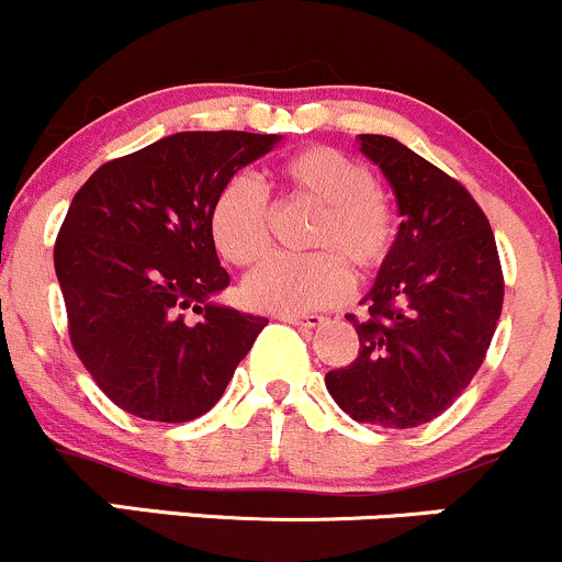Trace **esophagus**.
<instances>
[{"label": "esophagus", "mask_w": 562, "mask_h": 562, "mask_svg": "<svg viewBox=\"0 0 562 562\" xmlns=\"http://www.w3.org/2000/svg\"><path fill=\"white\" fill-rule=\"evenodd\" d=\"M277 317H280L282 323H293V326H301V328H317L326 323V317L323 315H291V312H282V315Z\"/></svg>", "instance_id": "obj_1"}]
</instances>
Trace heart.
I'll return each instance as SVG.
<instances>
[{
	"label": "heart",
	"instance_id": "1",
	"mask_svg": "<svg viewBox=\"0 0 562 562\" xmlns=\"http://www.w3.org/2000/svg\"><path fill=\"white\" fill-rule=\"evenodd\" d=\"M280 188L291 202L315 206L304 245L306 256H274L250 271L241 285L247 304L269 312L321 310L350 291V271L374 274L395 239L393 206L374 177L356 158L315 145L293 153L280 167ZM215 250L234 266H250L269 252L271 210L261 182L234 175L210 206Z\"/></svg>",
	"mask_w": 562,
	"mask_h": 562
}]
</instances>
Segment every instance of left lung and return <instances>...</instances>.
<instances>
[{"mask_svg": "<svg viewBox=\"0 0 562 562\" xmlns=\"http://www.w3.org/2000/svg\"><path fill=\"white\" fill-rule=\"evenodd\" d=\"M398 199L401 226L366 317L358 358L326 374L358 423L415 428L452 406L480 371L504 306V271L482 206L454 177L398 139L360 134Z\"/></svg>", "mask_w": 562, "mask_h": 562, "instance_id": "8db88e82", "label": "left lung"}]
</instances>
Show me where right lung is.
<instances>
[{
  "label": "right lung",
  "instance_id": "1",
  "mask_svg": "<svg viewBox=\"0 0 562 562\" xmlns=\"http://www.w3.org/2000/svg\"><path fill=\"white\" fill-rule=\"evenodd\" d=\"M280 139L180 132L102 164L75 193L53 247L69 341L128 415L202 417L269 323L210 304L232 282L210 236V206Z\"/></svg>",
  "mask_w": 562,
  "mask_h": 562
}]
</instances>
